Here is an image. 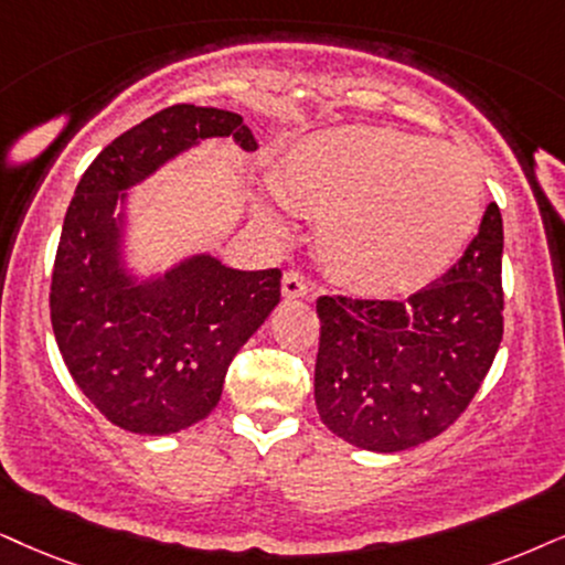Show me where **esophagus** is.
I'll return each mask as SVG.
<instances>
[{
  "mask_svg": "<svg viewBox=\"0 0 565 565\" xmlns=\"http://www.w3.org/2000/svg\"><path fill=\"white\" fill-rule=\"evenodd\" d=\"M281 291L287 299L307 297V281L302 278V274H297V270H287L281 281Z\"/></svg>",
  "mask_w": 565,
  "mask_h": 565,
  "instance_id": "obj_1",
  "label": "esophagus"
}]
</instances>
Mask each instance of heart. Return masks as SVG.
<instances>
[{
    "label": "heart",
    "mask_w": 565,
    "mask_h": 565,
    "mask_svg": "<svg viewBox=\"0 0 565 565\" xmlns=\"http://www.w3.org/2000/svg\"><path fill=\"white\" fill-rule=\"evenodd\" d=\"M274 192L318 216L320 263L341 287L370 297L409 295L435 281L469 245L482 216V184L467 156L417 135L344 125L299 140ZM260 226H287L266 203Z\"/></svg>",
    "instance_id": "1"
}]
</instances>
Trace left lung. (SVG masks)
<instances>
[{
	"instance_id": "1",
	"label": "left lung",
	"mask_w": 565,
	"mask_h": 565,
	"mask_svg": "<svg viewBox=\"0 0 565 565\" xmlns=\"http://www.w3.org/2000/svg\"><path fill=\"white\" fill-rule=\"evenodd\" d=\"M503 218L495 203L459 263L404 302L320 297L316 404L328 430L394 454L448 430L503 339Z\"/></svg>"
}]
</instances>
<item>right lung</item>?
Returning <instances> with one entry per match:
<instances>
[{
  "label": "right lung",
  "instance_id": "add662e5",
  "mask_svg": "<svg viewBox=\"0 0 565 565\" xmlns=\"http://www.w3.org/2000/svg\"><path fill=\"white\" fill-rule=\"evenodd\" d=\"M258 140L239 114L174 104L111 140L85 169L52 274V328L88 402L122 430L169 435L216 409L239 347L281 299V270H234L192 255L159 278L122 268L127 192L205 138Z\"/></svg>",
  "mask_w": 565,
  "mask_h": 565
}]
</instances>
